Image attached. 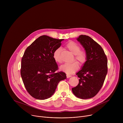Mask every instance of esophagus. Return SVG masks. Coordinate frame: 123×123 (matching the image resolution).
<instances>
[{
  "instance_id": "34e87169",
  "label": "esophagus",
  "mask_w": 123,
  "mask_h": 123,
  "mask_svg": "<svg viewBox=\"0 0 123 123\" xmlns=\"http://www.w3.org/2000/svg\"><path fill=\"white\" fill-rule=\"evenodd\" d=\"M72 76L71 75H69V74H67V77L68 78H69L71 77Z\"/></svg>"
}]
</instances>
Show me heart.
Instances as JSON below:
<instances>
[{
	"instance_id": "obj_1",
	"label": "heart",
	"mask_w": 123,
	"mask_h": 123,
	"mask_svg": "<svg viewBox=\"0 0 123 123\" xmlns=\"http://www.w3.org/2000/svg\"><path fill=\"white\" fill-rule=\"evenodd\" d=\"M66 48L74 55V60L80 64H83L86 62V52L80 50V47L78 44L74 41H70L66 44ZM61 51V48H58L55 49L53 53V58L55 61L58 63H61L62 62L60 56ZM78 68V63L76 62H74L71 63H66L61 66L60 67V70L69 74H72L76 72Z\"/></svg>"
}]
</instances>
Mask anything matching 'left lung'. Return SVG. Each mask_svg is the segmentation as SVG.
I'll list each match as a JSON object with an SVG mask.
<instances>
[{
    "label": "left lung",
    "instance_id": "left-lung-1",
    "mask_svg": "<svg viewBox=\"0 0 123 123\" xmlns=\"http://www.w3.org/2000/svg\"><path fill=\"white\" fill-rule=\"evenodd\" d=\"M76 39L85 49L86 59L76 74L79 83L72 90L77 97L89 99L95 96L103 86L108 73V60L102 48L90 37L81 35Z\"/></svg>",
    "mask_w": 123,
    "mask_h": 123
}]
</instances>
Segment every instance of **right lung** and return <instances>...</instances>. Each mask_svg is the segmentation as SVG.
<instances>
[{"mask_svg":"<svg viewBox=\"0 0 123 123\" xmlns=\"http://www.w3.org/2000/svg\"><path fill=\"white\" fill-rule=\"evenodd\" d=\"M63 39L47 36L39 37L24 52L21 60V76L26 89L33 98L45 100L50 97L66 74L55 73L58 65L53 58L55 49Z\"/></svg>","mask_w":123,"mask_h":123,"instance_id":"add662e5","label":"right lung"}]
</instances>
